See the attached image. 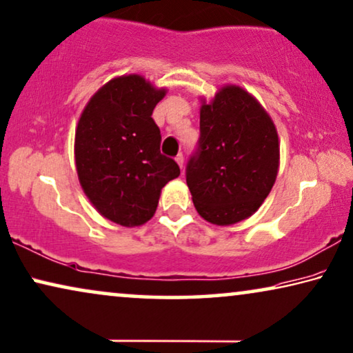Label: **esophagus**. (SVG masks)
<instances>
[{"instance_id":"34e87169","label":"esophagus","mask_w":353,"mask_h":353,"mask_svg":"<svg viewBox=\"0 0 353 353\" xmlns=\"http://www.w3.org/2000/svg\"><path fill=\"white\" fill-rule=\"evenodd\" d=\"M175 161H176V164L180 165V168L183 170V165H185V157H183V154H178V156L175 157Z\"/></svg>"}]
</instances>
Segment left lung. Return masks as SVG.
Listing matches in <instances>:
<instances>
[{
  "label": "left lung",
  "instance_id": "left-lung-1",
  "mask_svg": "<svg viewBox=\"0 0 353 353\" xmlns=\"http://www.w3.org/2000/svg\"><path fill=\"white\" fill-rule=\"evenodd\" d=\"M272 119L252 94L224 85L201 106V139L186 167L194 207L208 223L229 226L258 210L279 172Z\"/></svg>",
  "mask_w": 353,
  "mask_h": 353
}]
</instances>
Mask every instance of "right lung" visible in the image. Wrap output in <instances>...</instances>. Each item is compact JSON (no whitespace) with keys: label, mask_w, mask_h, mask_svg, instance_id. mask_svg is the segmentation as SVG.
<instances>
[{"label":"right lung","mask_w":353,"mask_h":353,"mask_svg":"<svg viewBox=\"0 0 353 353\" xmlns=\"http://www.w3.org/2000/svg\"><path fill=\"white\" fill-rule=\"evenodd\" d=\"M140 74L119 76L95 92L74 135L76 172L101 216L125 228L150 221L161 189L180 167L161 154L152 110L165 97Z\"/></svg>","instance_id":"1"}]
</instances>
